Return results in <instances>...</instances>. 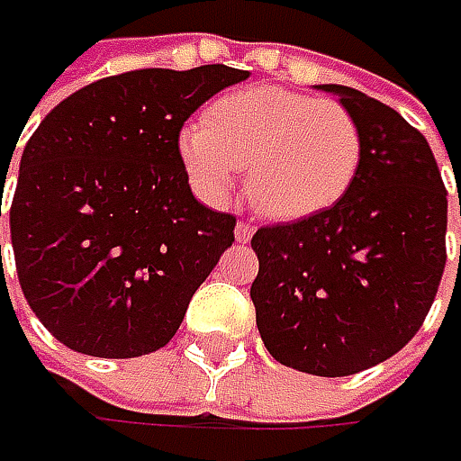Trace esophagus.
<instances>
[{"instance_id": "1", "label": "esophagus", "mask_w": 461, "mask_h": 461, "mask_svg": "<svg viewBox=\"0 0 461 461\" xmlns=\"http://www.w3.org/2000/svg\"><path fill=\"white\" fill-rule=\"evenodd\" d=\"M251 236H254V225L246 221H239V225H236V239H239V243H249Z\"/></svg>"}]
</instances>
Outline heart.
<instances>
[{"label":"heart","instance_id":"1","mask_svg":"<svg viewBox=\"0 0 461 461\" xmlns=\"http://www.w3.org/2000/svg\"><path fill=\"white\" fill-rule=\"evenodd\" d=\"M362 131L336 99L282 86H249L218 97L203 125L179 135L192 185L222 200L246 168V192L261 215L300 221L336 204L362 167Z\"/></svg>","mask_w":461,"mask_h":461}]
</instances>
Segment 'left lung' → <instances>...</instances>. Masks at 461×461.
Instances as JSON below:
<instances>
[{"label": "left lung", "mask_w": 461, "mask_h": 461, "mask_svg": "<svg viewBox=\"0 0 461 461\" xmlns=\"http://www.w3.org/2000/svg\"><path fill=\"white\" fill-rule=\"evenodd\" d=\"M321 89L359 122L362 167L336 204L254 233L251 300L276 362L348 377L398 354L434 305L447 186L426 138L393 107L341 84Z\"/></svg>", "instance_id": "obj_1"}]
</instances>
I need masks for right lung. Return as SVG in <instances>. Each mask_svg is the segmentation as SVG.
I'll return each instance as SVG.
<instances>
[{
	"label": "right lung",
	"mask_w": 461,
	"mask_h": 461,
	"mask_svg": "<svg viewBox=\"0 0 461 461\" xmlns=\"http://www.w3.org/2000/svg\"><path fill=\"white\" fill-rule=\"evenodd\" d=\"M246 79L222 63L117 74L63 99L30 135L9 204L12 251L27 305L63 346L133 359L174 339L236 240L233 215L194 200L179 133Z\"/></svg>",
	"instance_id": "add662e5"
}]
</instances>
